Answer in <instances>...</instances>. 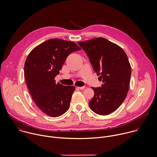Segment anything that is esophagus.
<instances>
[{"label":"esophagus","mask_w":157,"mask_h":157,"mask_svg":"<svg viewBox=\"0 0 157 157\" xmlns=\"http://www.w3.org/2000/svg\"><path fill=\"white\" fill-rule=\"evenodd\" d=\"M85 88H86L85 86H83V87H78V89H80V90H84Z\"/></svg>","instance_id":"1"}]
</instances>
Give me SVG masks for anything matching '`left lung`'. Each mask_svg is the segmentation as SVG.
Listing matches in <instances>:
<instances>
[{
  "instance_id": "obj_1",
  "label": "left lung",
  "mask_w": 157,
  "mask_h": 157,
  "mask_svg": "<svg viewBox=\"0 0 157 157\" xmlns=\"http://www.w3.org/2000/svg\"><path fill=\"white\" fill-rule=\"evenodd\" d=\"M86 52L99 79L101 87H92L94 94L89 102L96 114L107 115L115 111L127 96L131 66L125 52L118 45L103 37L78 42Z\"/></svg>"
}]
</instances>
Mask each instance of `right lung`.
I'll use <instances>...</instances> for the list:
<instances>
[{"instance_id": "add662e5", "label": "right lung", "mask_w": 157, "mask_h": 157, "mask_svg": "<svg viewBox=\"0 0 157 157\" xmlns=\"http://www.w3.org/2000/svg\"><path fill=\"white\" fill-rule=\"evenodd\" d=\"M81 50L75 42L51 39L36 47L28 55L24 65L26 84L37 107L46 115L58 117L67 112L74 86L56 83L67 56Z\"/></svg>"}]
</instances>
